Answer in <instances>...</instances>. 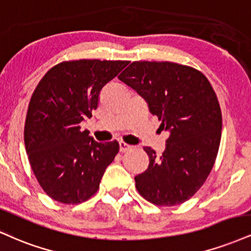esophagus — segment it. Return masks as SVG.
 <instances>
[{
    "mask_svg": "<svg viewBox=\"0 0 251 251\" xmlns=\"http://www.w3.org/2000/svg\"><path fill=\"white\" fill-rule=\"evenodd\" d=\"M131 149H132L131 145L124 143V141H120V143H119V150H120V152H126V151H128V150H131Z\"/></svg>",
    "mask_w": 251,
    "mask_h": 251,
    "instance_id": "esophagus-1",
    "label": "esophagus"
}]
</instances>
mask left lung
Masks as SVG:
<instances>
[{
    "instance_id": "8db88e82",
    "label": "left lung",
    "mask_w": 251,
    "mask_h": 251,
    "mask_svg": "<svg viewBox=\"0 0 251 251\" xmlns=\"http://www.w3.org/2000/svg\"><path fill=\"white\" fill-rule=\"evenodd\" d=\"M118 78L170 134L161 155L144 147L150 164L134 177L138 192L158 206L182 203L203 185L219 152L222 114L212 85L200 71L171 62H133Z\"/></svg>"
}]
</instances>
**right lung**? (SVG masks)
Returning a JSON list of instances; mask_svg holds the SVG:
<instances>
[{
	"label": "right lung",
	"instance_id": "right-lung-1",
	"mask_svg": "<svg viewBox=\"0 0 251 251\" xmlns=\"http://www.w3.org/2000/svg\"><path fill=\"white\" fill-rule=\"evenodd\" d=\"M128 63L99 59L59 63L32 93L24 144L36 179L53 200L76 204L98 191L119 144L97 143L89 131H81L80 123L92 117L102 87Z\"/></svg>",
	"mask_w": 251,
	"mask_h": 251
}]
</instances>
